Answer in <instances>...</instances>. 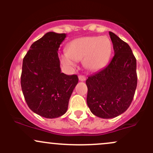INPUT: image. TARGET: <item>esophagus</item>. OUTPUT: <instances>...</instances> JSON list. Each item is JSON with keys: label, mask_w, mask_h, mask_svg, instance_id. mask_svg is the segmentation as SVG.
I'll use <instances>...</instances> for the list:
<instances>
[{"label": "esophagus", "mask_w": 153, "mask_h": 153, "mask_svg": "<svg viewBox=\"0 0 153 153\" xmlns=\"http://www.w3.org/2000/svg\"><path fill=\"white\" fill-rule=\"evenodd\" d=\"M78 79L81 81H84L86 80V77L84 76V75H79L78 76Z\"/></svg>", "instance_id": "1"}]
</instances>
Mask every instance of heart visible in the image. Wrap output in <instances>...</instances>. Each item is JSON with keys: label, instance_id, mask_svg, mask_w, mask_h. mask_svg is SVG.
<instances>
[{"label": "heart", "instance_id": "b5f03b06", "mask_svg": "<svg viewBox=\"0 0 153 153\" xmlns=\"http://www.w3.org/2000/svg\"><path fill=\"white\" fill-rule=\"evenodd\" d=\"M112 52V44L106 37L88 36L77 38L68 45L61 61L64 65L75 67V61H81L86 69L96 71L106 65Z\"/></svg>", "mask_w": 153, "mask_h": 153}]
</instances>
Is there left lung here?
<instances>
[{"mask_svg":"<svg viewBox=\"0 0 153 153\" xmlns=\"http://www.w3.org/2000/svg\"><path fill=\"white\" fill-rule=\"evenodd\" d=\"M109 34L115 55L105 67L86 81L89 109L105 119L124 113L132 103L137 86L136 59L132 49L113 32Z\"/></svg>","mask_w":153,"mask_h":153,"instance_id":"left-lung-1","label":"left lung"}]
</instances>
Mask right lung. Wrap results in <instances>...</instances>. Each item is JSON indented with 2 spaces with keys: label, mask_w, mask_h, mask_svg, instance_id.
Listing matches in <instances>:
<instances>
[{
  "label": "right lung",
  "mask_w": 153,
  "mask_h": 153,
  "mask_svg": "<svg viewBox=\"0 0 153 153\" xmlns=\"http://www.w3.org/2000/svg\"><path fill=\"white\" fill-rule=\"evenodd\" d=\"M65 33L49 32L31 45L23 60L21 84L29 109L47 118L61 116L78 82L76 75L61 72L58 51Z\"/></svg>",
  "instance_id": "right-lung-1"
}]
</instances>
